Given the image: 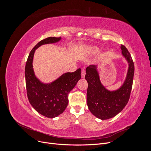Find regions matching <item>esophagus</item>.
Segmentation results:
<instances>
[{
  "label": "esophagus",
  "mask_w": 151,
  "mask_h": 151,
  "mask_svg": "<svg viewBox=\"0 0 151 151\" xmlns=\"http://www.w3.org/2000/svg\"><path fill=\"white\" fill-rule=\"evenodd\" d=\"M85 75H86V70L84 69V68H83V69H82V71H81V77H82V78H84Z\"/></svg>",
  "instance_id": "1"
}]
</instances>
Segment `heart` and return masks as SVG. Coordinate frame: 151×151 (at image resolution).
Instances as JSON below:
<instances>
[{"instance_id": "obj_1", "label": "heart", "mask_w": 151, "mask_h": 151, "mask_svg": "<svg viewBox=\"0 0 151 151\" xmlns=\"http://www.w3.org/2000/svg\"><path fill=\"white\" fill-rule=\"evenodd\" d=\"M98 51V48H93V52H96Z\"/></svg>"}]
</instances>
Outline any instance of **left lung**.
Instances as JSON below:
<instances>
[{"instance_id": "obj_1", "label": "left lung", "mask_w": 151, "mask_h": 151, "mask_svg": "<svg viewBox=\"0 0 151 151\" xmlns=\"http://www.w3.org/2000/svg\"><path fill=\"white\" fill-rule=\"evenodd\" d=\"M121 49L129 67L126 80L119 89L109 91L105 89L100 82L96 66L90 65L86 70L85 79L88 83L87 104L93 115L101 120L115 116L125 108L130 98L134 75V63L124 45H121Z\"/></svg>"}]
</instances>
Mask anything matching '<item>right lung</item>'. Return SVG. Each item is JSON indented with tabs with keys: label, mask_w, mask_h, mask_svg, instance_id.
Returning a JSON list of instances; mask_svg holds the SVG:
<instances>
[{
	"label": "right lung",
	"mask_w": 151,
	"mask_h": 151,
	"mask_svg": "<svg viewBox=\"0 0 151 151\" xmlns=\"http://www.w3.org/2000/svg\"><path fill=\"white\" fill-rule=\"evenodd\" d=\"M61 38L48 37L40 41L31 50L25 67L26 87L31 106L41 115L55 118L65 110L68 103V95L81 79V69L67 72L53 83L45 84L36 78L33 68V58L36 48L44 44L58 42Z\"/></svg>",
	"instance_id": "1"
}]
</instances>
